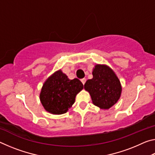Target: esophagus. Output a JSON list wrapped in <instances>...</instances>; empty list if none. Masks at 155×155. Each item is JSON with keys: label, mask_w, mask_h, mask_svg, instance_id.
<instances>
[{"label": "esophagus", "mask_w": 155, "mask_h": 155, "mask_svg": "<svg viewBox=\"0 0 155 155\" xmlns=\"http://www.w3.org/2000/svg\"><path fill=\"white\" fill-rule=\"evenodd\" d=\"M81 81V82H82V83L83 84V85H85V83L86 82V78H83Z\"/></svg>", "instance_id": "obj_1"}]
</instances>
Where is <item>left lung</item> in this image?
<instances>
[{"mask_svg": "<svg viewBox=\"0 0 155 155\" xmlns=\"http://www.w3.org/2000/svg\"><path fill=\"white\" fill-rule=\"evenodd\" d=\"M93 78L86 81L84 88L90 92L93 103L101 109H107L117 103L122 87L118 78L107 65H96Z\"/></svg>", "mask_w": 155, "mask_h": 155, "instance_id": "1", "label": "left lung"}]
</instances>
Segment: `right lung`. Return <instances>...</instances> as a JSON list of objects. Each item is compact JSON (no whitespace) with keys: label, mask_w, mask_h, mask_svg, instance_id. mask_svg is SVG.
<instances>
[{"label":"right lung","mask_w":155,"mask_h":155,"mask_svg":"<svg viewBox=\"0 0 155 155\" xmlns=\"http://www.w3.org/2000/svg\"><path fill=\"white\" fill-rule=\"evenodd\" d=\"M83 88L78 78L70 80L61 70L56 72L44 83L40 101L47 111L63 114L74 103L76 95Z\"/></svg>","instance_id":"obj_1"}]
</instances>
